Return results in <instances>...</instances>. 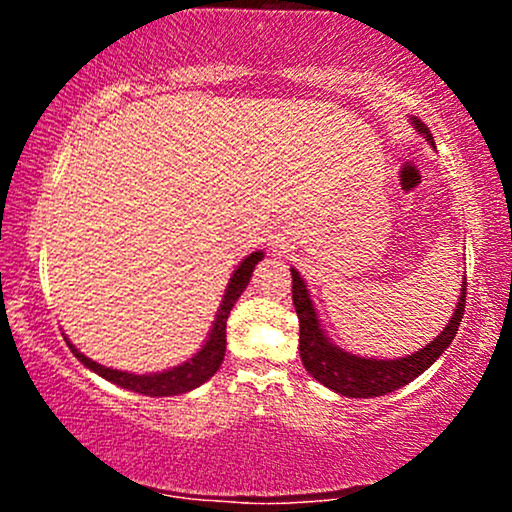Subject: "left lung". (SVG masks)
I'll return each instance as SVG.
<instances>
[{"label": "left lung", "instance_id": "8db88e82", "mask_svg": "<svg viewBox=\"0 0 512 512\" xmlns=\"http://www.w3.org/2000/svg\"><path fill=\"white\" fill-rule=\"evenodd\" d=\"M411 127L426 139L428 144L433 142L431 132L421 120L409 117ZM293 276V305H296L298 322H301V339H298V351H301V361L305 370L325 387H330L332 392H339L344 397H380L387 392H395L399 387L409 385L411 380L419 378L424 370H428L440 356L445 354V349L455 339L457 327H460L462 315H464V293H467V276L462 279L460 298H457L455 313L448 320V325L443 327V332L433 339L431 344H426L424 349L414 351L409 356L399 358H370V356H358L354 351H346L342 346H337L330 339V334L322 327L320 315L310 298V289L305 284V279L298 269L291 267Z\"/></svg>", "mask_w": 512, "mask_h": 512}]
</instances>
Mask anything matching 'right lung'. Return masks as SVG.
I'll return each instance as SVG.
<instances>
[{"label":"right lung","mask_w":512,"mask_h":512,"mask_svg":"<svg viewBox=\"0 0 512 512\" xmlns=\"http://www.w3.org/2000/svg\"><path fill=\"white\" fill-rule=\"evenodd\" d=\"M262 257H264V250H255L238 264L236 272H233L231 279H228L226 291H223V298L219 303V310H216L214 322H211L207 339H204V344L199 346L197 354H192L187 361L178 363V366L156 370V373H129V370L101 366V363H96L93 358L84 356L72 342H69V337H64V342H67L69 349H72V354L79 358L88 370L101 375V378L108 380V383L125 387L129 392H139V395H146V397H173V395L192 392L195 387L207 383L211 375L221 368L223 356H226V320L228 315H231L233 305H236V301L240 298V293L248 289L250 276L255 272L257 262H262Z\"/></svg>","instance_id":"1"}]
</instances>
